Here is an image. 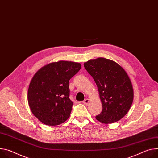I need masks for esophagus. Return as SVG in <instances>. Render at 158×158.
<instances>
[{
  "instance_id": "1",
  "label": "esophagus",
  "mask_w": 158,
  "mask_h": 158,
  "mask_svg": "<svg viewBox=\"0 0 158 158\" xmlns=\"http://www.w3.org/2000/svg\"><path fill=\"white\" fill-rule=\"evenodd\" d=\"M89 99H84V101L82 102V103H83L84 105H88V103H89Z\"/></svg>"
}]
</instances>
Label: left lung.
<instances>
[{
	"mask_svg": "<svg viewBox=\"0 0 158 158\" xmlns=\"http://www.w3.org/2000/svg\"><path fill=\"white\" fill-rule=\"evenodd\" d=\"M84 66L97 85L102 103V111L96 116L97 120L108 124L122 119L134 99L132 82L125 70L105 58L89 60Z\"/></svg>",
	"mask_w": 158,
	"mask_h": 158,
	"instance_id": "8db88e82",
	"label": "left lung"
}]
</instances>
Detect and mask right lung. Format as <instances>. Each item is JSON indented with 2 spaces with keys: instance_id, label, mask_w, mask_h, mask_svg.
<instances>
[{
  "instance_id": "right-lung-1",
  "label": "right lung",
  "mask_w": 158,
  "mask_h": 158,
  "mask_svg": "<svg viewBox=\"0 0 158 158\" xmlns=\"http://www.w3.org/2000/svg\"><path fill=\"white\" fill-rule=\"evenodd\" d=\"M81 67L79 63L59 61L41 67L34 75L27 101L33 114L43 123L58 125L69 118L73 105L69 81Z\"/></svg>"
}]
</instances>
